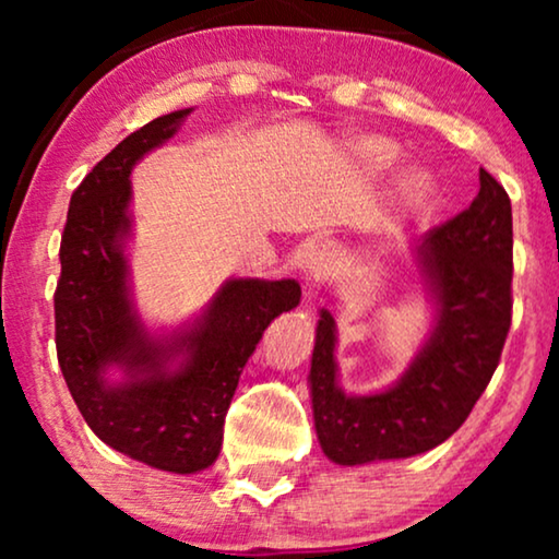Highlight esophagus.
<instances>
[{
  "mask_svg": "<svg viewBox=\"0 0 559 559\" xmlns=\"http://www.w3.org/2000/svg\"><path fill=\"white\" fill-rule=\"evenodd\" d=\"M335 262V251L328 241L310 243L302 254V270L310 280H320Z\"/></svg>",
  "mask_w": 559,
  "mask_h": 559,
  "instance_id": "esophagus-1",
  "label": "esophagus"
}]
</instances>
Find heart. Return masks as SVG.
I'll return each mask as SVG.
<instances>
[{"label": "heart", "instance_id": "1", "mask_svg": "<svg viewBox=\"0 0 559 559\" xmlns=\"http://www.w3.org/2000/svg\"><path fill=\"white\" fill-rule=\"evenodd\" d=\"M350 155H354L356 165L361 167L364 173L369 175H384L394 170L402 159V147L394 140H386V136H358V140L350 144ZM435 182L430 173L419 170V167H412L402 175L400 186H396V205L400 209H415V205H423L427 198L432 195Z\"/></svg>", "mask_w": 559, "mask_h": 559}]
</instances>
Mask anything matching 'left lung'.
<instances>
[{
	"label": "left lung",
	"mask_w": 559,
	"mask_h": 559,
	"mask_svg": "<svg viewBox=\"0 0 559 559\" xmlns=\"http://www.w3.org/2000/svg\"><path fill=\"white\" fill-rule=\"evenodd\" d=\"M473 203L415 249L432 323L394 384L348 394L338 381V331L320 308L310 361L318 442L338 465L400 461L445 442L471 415L499 366L511 325V201L478 170Z\"/></svg>",
	"instance_id": "obj_1"
}]
</instances>
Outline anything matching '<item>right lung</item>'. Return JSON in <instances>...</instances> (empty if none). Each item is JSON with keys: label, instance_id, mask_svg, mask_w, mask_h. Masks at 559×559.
Wrapping results in <instances>:
<instances>
[{"label": "right lung", "instance_id": "right-lung-1", "mask_svg": "<svg viewBox=\"0 0 559 559\" xmlns=\"http://www.w3.org/2000/svg\"><path fill=\"white\" fill-rule=\"evenodd\" d=\"M193 109L121 140L71 198L56 289L58 364L83 419L106 445L157 471L216 463L239 377L274 318L300 305L295 280L231 277L178 328H150L134 305V165L178 134Z\"/></svg>", "mask_w": 559, "mask_h": 559}]
</instances>
